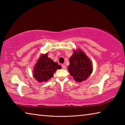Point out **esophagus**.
Here are the masks:
<instances>
[{"label": "esophagus", "mask_w": 125, "mask_h": 125, "mask_svg": "<svg viewBox=\"0 0 125 125\" xmlns=\"http://www.w3.org/2000/svg\"><path fill=\"white\" fill-rule=\"evenodd\" d=\"M62 68L63 69H65V68H66V65L64 64H62Z\"/></svg>", "instance_id": "34e87169"}]
</instances>
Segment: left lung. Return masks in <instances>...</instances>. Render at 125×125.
Instances as JSON below:
<instances>
[{
	"label": "left lung",
	"instance_id": "1",
	"mask_svg": "<svg viewBox=\"0 0 125 125\" xmlns=\"http://www.w3.org/2000/svg\"><path fill=\"white\" fill-rule=\"evenodd\" d=\"M68 70L74 79L78 82L85 80L92 73V63L81 50L74 51L69 59Z\"/></svg>",
	"mask_w": 125,
	"mask_h": 125
}]
</instances>
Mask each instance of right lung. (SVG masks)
Segmentation results:
<instances>
[{
    "mask_svg": "<svg viewBox=\"0 0 125 125\" xmlns=\"http://www.w3.org/2000/svg\"><path fill=\"white\" fill-rule=\"evenodd\" d=\"M61 68V65L48 58L47 53L42 54L34 67L33 77L39 82H47L53 77L57 69Z\"/></svg>",
    "mask_w": 125,
    "mask_h": 125,
    "instance_id": "obj_1",
    "label": "right lung"
}]
</instances>
